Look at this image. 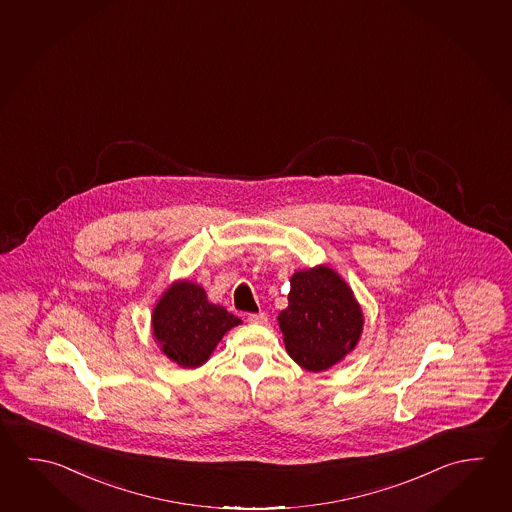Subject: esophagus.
Returning a JSON list of instances; mask_svg holds the SVG:
<instances>
[{"instance_id":"1","label":"esophagus","mask_w":512,"mask_h":512,"mask_svg":"<svg viewBox=\"0 0 512 512\" xmlns=\"http://www.w3.org/2000/svg\"><path fill=\"white\" fill-rule=\"evenodd\" d=\"M248 322L253 323V325H264V323L268 322V314L266 313H250L248 314V318H246Z\"/></svg>"}]
</instances>
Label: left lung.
Segmentation results:
<instances>
[{
  "label": "left lung",
  "instance_id": "1",
  "mask_svg": "<svg viewBox=\"0 0 512 512\" xmlns=\"http://www.w3.org/2000/svg\"><path fill=\"white\" fill-rule=\"evenodd\" d=\"M287 307L278 314L287 354L309 372H323L356 349L363 309L338 271L320 264L289 278Z\"/></svg>",
  "mask_w": 512,
  "mask_h": 512
}]
</instances>
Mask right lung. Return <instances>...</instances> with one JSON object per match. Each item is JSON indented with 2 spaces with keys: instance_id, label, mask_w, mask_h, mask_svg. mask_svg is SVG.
I'll return each instance as SVG.
<instances>
[{
  "instance_id": "obj_1",
  "label": "right lung",
  "mask_w": 512,
  "mask_h": 512,
  "mask_svg": "<svg viewBox=\"0 0 512 512\" xmlns=\"http://www.w3.org/2000/svg\"><path fill=\"white\" fill-rule=\"evenodd\" d=\"M241 320L208 300L205 287L187 278L174 280L154 305V341L181 368L205 365L226 332Z\"/></svg>"
}]
</instances>
